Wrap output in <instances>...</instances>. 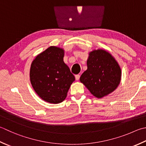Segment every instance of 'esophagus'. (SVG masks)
<instances>
[{"instance_id": "34e87169", "label": "esophagus", "mask_w": 146, "mask_h": 146, "mask_svg": "<svg viewBox=\"0 0 146 146\" xmlns=\"http://www.w3.org/2000/svg\"><path fill=\"white\" fill-rule=\"evenodd\" d=\"M75 79H76V80H78L80 79V75H75Z\"/></svg>"}]
</instances>
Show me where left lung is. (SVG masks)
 I'll return each mask as SVG.
<instances>
[{
    "label": "left lung",
    "instance_id": "8db88e82",
    "mask_svg": "<svg viewBox=\"0 0 146 146\" xmlns=\"http://www.w3.org/2000/svg\"><path fill=\"white\" fill-rule=\"evenodd\" d=\"M87 64V70L80 80L96 98L108 95L118 86L121 69L109 52L101 49L92 51L89 54Z\"/></svg>",
    "mask_w": 146,
    "mask_h": 146
}]
</instances>
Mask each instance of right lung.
Here are the masks:
<instances>
[{
	"label": "right lung",
	"mask_w": 146,
	"mask_h": 146,
	"mask_svg": "<svg viewBox=\"0 0 146 146\" xmlns=\"http://www.w3.org/2000/svg\"><path fill=\"white\" fill-rule=\"evenodd\" d=\"M64 50L51 46L37 56L30 68L33 89L44 101L58 104L66 98L75 76L63 61Z\"/></svg>",
	"instance_id": "1"
}]
</instances>
